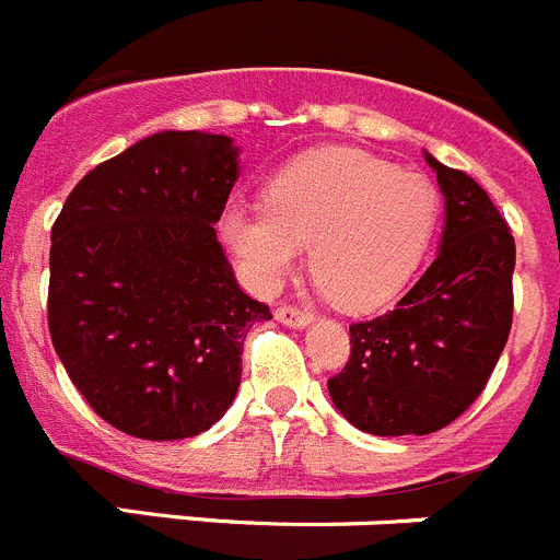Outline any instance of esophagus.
<instances>
[{
	"label": "esophagus",
	"instance_id": "34e87169",
	"mask_svg": "<svg viewBox=\"0 0 560 560\" xmlns=\"http://www.w3.org/2000/svg\"><path fill=\"white\" fill-rule=\"evenodd\" d=\"M275 319L283 322V325H289V327L311 325V314H305V311H300V307H294V305H280V307H277Z\"/></svg>",
	"mask_w": 560,
	"mask_h": 560
}]
</instances>
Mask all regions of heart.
I'll list each match as a JSON object with an SVG mask.
<instances>
[{"label": "heart", "instance_id": "1", "mask_svg": "<svg viewBox=\"0 0 560 560\" xmlns=\"http://www.w3.org/2000/svg\"><path fill=\"white\" fill-rule=\"evenodd\" d=\"M441 194L433 179L350 147L296 158L260 208L224 213L222 233L246 283L275 291L311 244L319 285L347 311H374L408 285L433 241Z\"/></svg>", "mask_w": 560, "mask_h": 560}]
</instances>
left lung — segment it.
I'll return each instance as SVG.
<instances>
[{"label": "left lung", "mask_w": 560, "mask_h": 560, "mask_svg": "<svg viewBox=\"0 0 560 560\" xmlns=\"http://www.w3.org/2000/svg\"><path fill=\"white\" fill-rule=\"evenodd\" d=\"M444 194L441 249L394 311L350 325L332 402L372 435L447 428L489 383L514 322L516 244L469 174L424 155Z\"/></svg>", "instance_id": "8db88e82"}]
</instances>
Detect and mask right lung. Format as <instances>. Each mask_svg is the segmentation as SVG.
Here are the masks:
<instances>
[{
    "mask_svg": "<svg viewBox=\"0 0 560 560\" xmlns=\"http://www.w3.org/2000/svg\"><path fill=\"white\" fill-rule=\"evenodd\" d=\"M235 179L233 138L155 132L85 174L55 222L49 336L77 392L121 433L213 428L238 392L246 332L271 319L213 230Z\"/></svg>",
    "mask_w": 560,
    "mask_h": 560,
    "instance_id": "right-lung-1",
    "label": "right lung"
}]
</instances>
